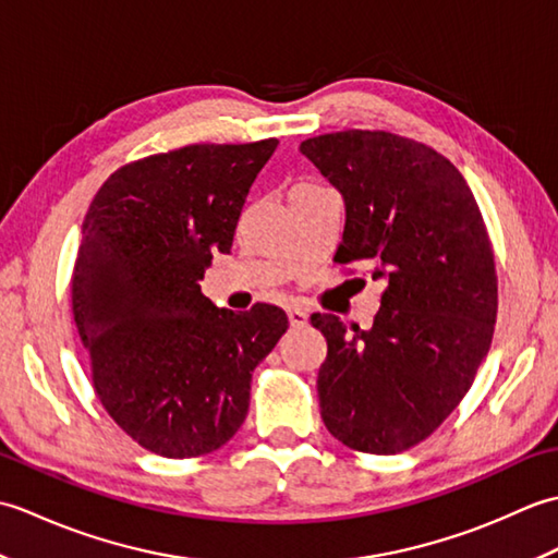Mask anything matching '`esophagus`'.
Masks as SVG:
<instances>
[{"label": "esophagus", "instance_id": "34e87169", "mask_svg": "<svg viewBox=\"0 0 558 558\" xmlns=\"http://www.w3.org/2000/svg\"><path fill=\"white\" fill-rule=\"evenodd\" d=\"M288 322L292 328H304L310 324V316H306V312L302 310H288Z\"/></svg>", "mask_w": 558, "mask_h": 558}]
</instances>
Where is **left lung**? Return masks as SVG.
<instances>
[{"instance_id":"obj_1","label":"left lung","mask_w":558,"mask_h":558,"mask_svg":"<svg viewBox=\"0 0 558 558\" xmlns=\"http://www.w3.org/2000/svg\"><path fill=\"white\" fill-rule=\"evenodd\" d=\"M345 201L336 264L384 280L372 328L314 314L326 338L316 390L340 444L393 456L432 436L487 357L499 278L482 210L441 153L381 129L302 141Z\"/></svg>"}]
</instances>
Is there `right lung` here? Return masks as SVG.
I'll return each mask as SVG.
<instances>
[{"label":"right lung","mask_w":558,"mask_h":558,"mask_svg":"<svg viewBox=\"0 0 558 558\" xmlns=\"http://www.w3.org/2000/svg\"><path fill=\"white\" fill-rule=\"evenodd\" d=\"M278 138L194 144L114 170L93 196L71 272L90 381L117 426L162 458L213 453L240 429L252 372L288 330L280 306L218 310L198 280L228 254Z\"/></svg>","instance_id":"add662e5"}]
</instances>
